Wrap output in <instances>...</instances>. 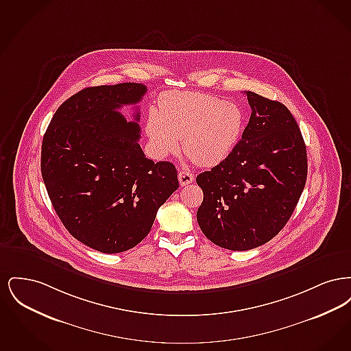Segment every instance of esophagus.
<instances>
[{"mask_svg": "<svg viewBox=\"0 0 351 351\" xmlns=\"http://www.w3.org/2000/svg\"><path fill=\"white\" fill-rule=\"evenodd\" d=\"M178 178H179V183H180V185H188V184H191L195 180L193 173H191V172L186 171V169L180 171L179 175H178Z\"/></svg>", "mask_w": 351, "mask_h": 351, "instance_id": "obj_1", "label": "esophagus"}]
</instances>
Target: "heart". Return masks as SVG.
Wrapping results in <instances>:
<instances>
[{"label":"heart","instance_id":"heart-1","mask_svg":"<svg viewBox=\"0 0 351 351\" xmlns=\"http://www.w3.org/2000/svg\"><path fill=\"white\" fill-rule=\"evenodd\" d=\"M243 112L232 101L201 92H167L159 113L151 110L146 133L152 154L166 158L183 150L196 165L213 167L237 147L243 130Z\"/></svg>","mask_w":351,"mask_h":351}]
</instances>
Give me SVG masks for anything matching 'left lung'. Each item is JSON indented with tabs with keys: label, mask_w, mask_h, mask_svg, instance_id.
Returning <instances> with one entry per match:
<instances>
[{
	"label": "left lung",
	"mask_w": 351,
	"mask_h": 351,
	"mask_svg": "<svg viewBox=\"0 0 351 351\" xmlns=\"http://www.w3.org/2000/svg\"><path fill=\"white\" fill-rule=\"evenodd\" d=\"M251 116L233 152L196 178L204 200L197 222L219 247L265 245L292 216L306 182V149L288 108L245 92Z\"/></svg>",
	"instance_id": "8db88e82"
}]
</instances>
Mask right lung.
<instances>
[{
  "mask_svg": "<svg viewBox=\"0 0 351 351\" xmlns=\"http://www.w3.org/2000/svg\"><path fill=\"white\" fill-rule=\"evenodd\" d=\"M146 90L138 83L85 88L59 106L43 136L40 169L56 215L105 254L136 246L179 188L175 166L154 163L141 149V113L128 122L118 112Z\"/></svg>",
  "mask_w": 351,
  "mask_h": 351,
  "instance_id": "1",
  "label": "right lung"
}]
</instances>
